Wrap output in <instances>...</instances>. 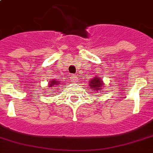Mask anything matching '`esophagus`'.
Here are the masks:
<instances>
[{
	"mask_svg": "<svg viewBox=\"0 0 153 153\" xmlns=\"http://www.w3.org/2000/svg\"><path fill=\"white\" fill-rule=\"evenodd\" d=\"M70 79H71V82H75L77 80V76H76V75H74V74H72Z\"/></svg>",
	"mask_w": 153,
	"mask_h": 153,
	"instance_id": "esophagus-1",
	"label": "esophagus"
}]
</instances>
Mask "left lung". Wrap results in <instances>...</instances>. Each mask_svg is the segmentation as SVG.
Masks as SVG:
<instances>
[{
  "label": "left lung",
  "mask_w": 153,
  "mask_h": 153,
  "mask_svg": "<svg viewBox=\"0 0 153 153\" xmlns=\"http://www.w3.org/2000/svg\"><path fill=\"white\" fill-rule=\"evenodd\" d=\"M89 87L91 89V91H93L94 93L101 91L102 87H104V82H103L102 79H100V77L95 76L91 79H90Z\"/></svg>",
  "instance_id": "left-lung-1"
}]
</instances>
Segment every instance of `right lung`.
<instances>
[{
  "label": "right lung",
  "instance_id": "right-lung-1",
  "mask_svg": "<svg viewBox=\"0 0 153 153\" xmlns=\"http://www.w3.org/2000/svg\"><path fill=\"white\" fill-rule=\"evenodd\" d=\"M61 83V82L58 81V80H56V79H53V80H51L50 82H49V87H56L57 86Z\"/></svg>",
  "mask_w": 153,
  "mask_h": 153
}]
</instances>
